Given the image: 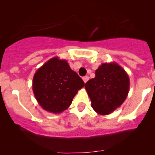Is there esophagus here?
<instances>
[{
    "label": "esophagus",
    "instance_id": "1",
    "mask_svg": "<svg viewBox=\"0 0 155 155\" xmlns=\"http://www.w3.org/2000/svg\"><path fill=\"white\" fill-rule=\"evenodd\" d=\"M82 79H83V81H84V82H85V83H86V82H87L88 80H89V76H84V77L82 78Z\"/></svg>",
    "mask_w": 155,
    "mask_h": 155
}]
</instances>
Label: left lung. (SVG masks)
I'll use <instances>...</instances> for the list:
<instances>
[{
  "instance_id": "1",
  "label": "left lung",
  "mask_w": 155,
  "mask_h": 155,
  "mask_svg": "<svg viewBox=\"0 0 155 155\" xmlns=\"http://www.w3.org/2000/svg\"><path fill=\"white\" fill-rule=\"evenodd\" d=\"M95 77L85 85L92 107L100 115H108L123 103L129 91V78L115 63H102L95 70Z\"/></svg>"
}]
</instances>
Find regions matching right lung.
Here are the masks:
<instances>
[{"label": "right lung", "mask_w": 155, "mask_h": 155, "mask_svg": "<svg viewBox=\"0 0 155 155\" xmlns=\"http://www.w3.org/2000/svg\"><path fill=\"white\" fill-rule=\"evenodd\" d=\"M85 86L67 61L50 59L37 69L33 79V91L40 106L47 112L60 113L71 105L78 90Z\"/></svg>", "instance_id": "add662e5"}]
</instances>
